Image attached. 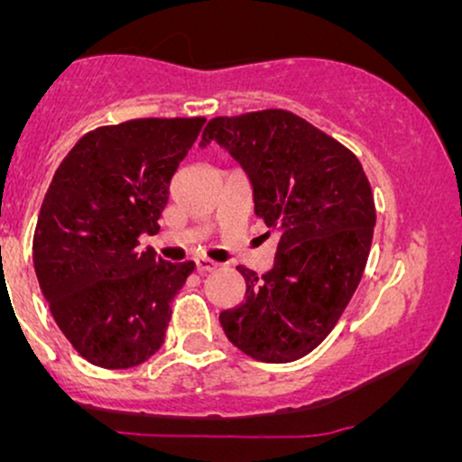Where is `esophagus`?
Segmentation results:
<instances>
[{"label":"esophagus","instance_id":"34e87169","mask_svg":"<svg viewBox=\"0 0 462 462\" xmlns=\"http://www.w3.org/2000/svg\"><path fill=\"white\" fill-rule=\"evenodd\" d=\"M219 267L215 261H208V258H195V269H198L199 273H210L215 272V269Z\"/></svg>","mask_w":462,"mask_h":462}]
</instances>
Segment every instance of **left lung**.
<instances>
[{"label": "left lung", "mask_w": 462, "mask_h": 462, "mask_svg": "<svg viewBox=\"0 0 462 462\" xmlns=\"http://www.w3.org/2000/svg\"><path fill=\"white\" fill-rule=\"evenodd\" d=\"M219 143L252 184L254 213L278 232L273 267L245 278V301L219 315L232 346L261 363L310 354L337 326L367 264L375 208L347 147L286 110L215 116L199 145Z\"/></svg>", "instance_id": "1"}]
</instances>
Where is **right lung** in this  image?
Returning a JSON list of instances; mask_svg holds the SVG:
<instances>
[{
  "instance_id": "obj_1",
  "label": "right lung",
  "mask_w": 462,
  "mask_h": 462,
  "mask_svg": "<svg viewBox=\"0 0 462 462\" xmlns=\"http://www.w3.org/2000/svg\"><path fill=\"white\" fill-rule=\"evenodd\" d=\"M204 116L132 119L84 134L56 169L34 232V269L62 334L82 358L128 369L164 343L171 300L193 263L141 249Z\"/></svg>"
}]
</instances>
